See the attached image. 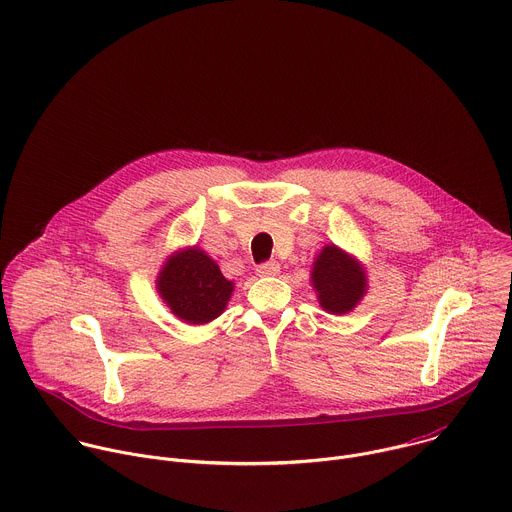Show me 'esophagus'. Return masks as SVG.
Instances as JSON below:
<instances>
[{
  "instance_id": "34e87169",
  "label": "esophagus",
  "mask_w": 512,
  "mask_h": 512,
  "mask_svg": "<svg viewBox=\"0 0 512 512\" xmlns=\"http://www.w3.org/2000/svg\"><path fill=\"white\" fill-rule=\"evenodd\" d=\"M258 276H276L280 272V264L276 260H268L256 268Z\"/></svg>"
}]
</instances>
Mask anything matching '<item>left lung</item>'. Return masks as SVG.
Listing matches in <instances>:
<instances>
[{"instance_id": "8db88e82", "label": "left lung", "mask_w": 512, "mask_h": 512, "mask_svg": "<svg viewBox=\"0 0 512 512\" xmlns=\"http://www.w3.org/2000/svg\"><path fill=\"white\" fill-rule=\"evenodd\" d=\"M310 278L320 306L330 314L350 312L362 300L368 286L362 264L334 244L320 250Z\"/></svg>"}]
</instances>
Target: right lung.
Masks as SVG:
<instances>
[{
	"label": "right lung",
	"mask_w": 512,
	"mask_h": 512,
	"mask_svg": "<svg viewBox=\"0 0 512 512\" xmlns=\"http://www.w3.org/2000/svg\"><path fill=\"white\" fill-rule=\"evenodd\" d=\"M156 290L166 306L186 324H206L218 318L232 296L234 282L200 248L172 254L162 266Z\"/></svg>",
	"instance_id": "add662e5"
}]
</instances>
